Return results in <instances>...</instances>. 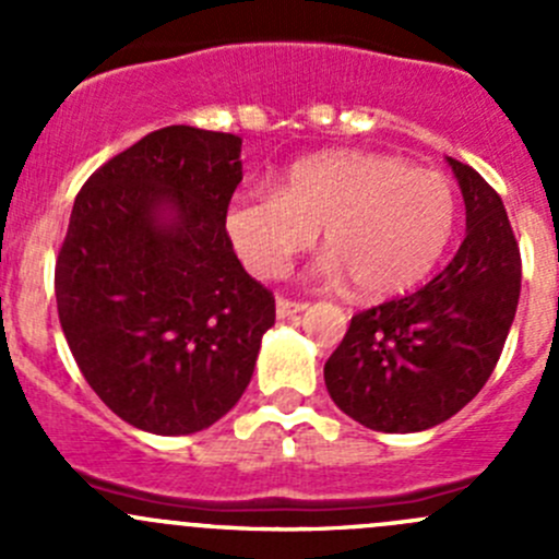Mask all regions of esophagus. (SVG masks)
<instances>
[{"label": "esophagus", "instance_id": "34e87169", "mask_svg": "<svg viewBox=\"0 0 559 559\" xmlns=\"http://www.w3.org/2000/svg\"><path fill=\"white\" fill-rule=\"evenodd\" d=\"M306 302H295V300H284V297H278V300H275V316H278V319H289V316H295V313H302L306 311Z\"/></svg>", "mask_w": 559, "mask_h": 559}]
</instances>
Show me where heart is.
<instances>
[{"label": "heart", "instance_id": "heart-1", "mask_svg": "<svg viewBox=\"0 0 559 559\" xmlns=\"http://www.w3.org/2000/svg\"><path fill=\"white\" fill-rule=\"evenodd\" d=\"M456 194L447 175L365 151H324L289 165L278 191L238 194L224 233L257 278H281L321 229L326 275H346L362 297L419 286L452 243Z\"/></svg>", "mask_w": 559, "mask_h": 559}]
</instances>
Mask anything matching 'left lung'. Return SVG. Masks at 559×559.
Instances as JSON below:
<instances>
[{"instance_id": "1", "label": "left lung", "mask_w": 559, "mask_h": 559, "mask_svg": "<svg viewBox=\"0 0 559 559\" xmlns=\"http://www.w3.org/2000/svg\"><path fill=\"white\" fill-rule=\"evenodd\" d=\"M465 240L419 292L357 313L324 365L337 408L379 432H421L465 408L514 324L522 259L498 191L449 156Z\"/></svg>"}]
</instances>
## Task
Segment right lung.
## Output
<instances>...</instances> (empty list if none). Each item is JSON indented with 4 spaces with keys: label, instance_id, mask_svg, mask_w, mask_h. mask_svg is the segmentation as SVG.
Returning a JSON list of instances; mask_svg holds the SVG:
<instances>
[{
    "label": "right lung",
    "instance_id": "1",
    "mask_svg": "<svg viewBox=\"0 0 559 559\" xmlns=\"http://www.w3.org/2000/svg\"><path fill=\"white\" fill-rule=\"evenodd\" d=\"M238 134L165 127L83 183L56 259V308L99 400L154 436H191L246 392L275 300L240 264L224 207Z\"/></svg>",
    "mask_w": 559,
    "mask_h": 559
}]
</instances>
